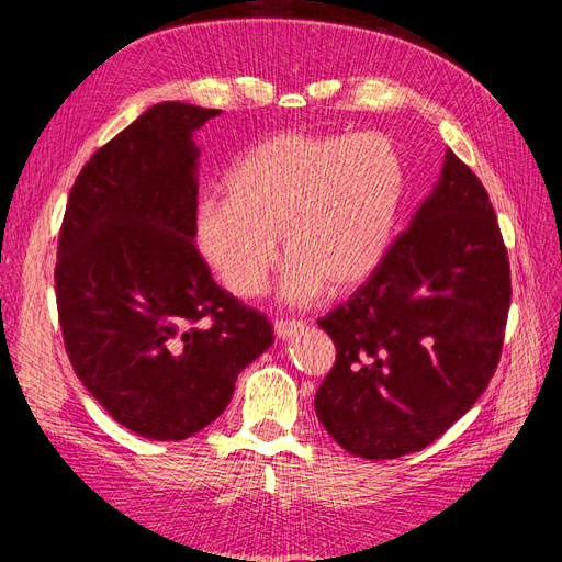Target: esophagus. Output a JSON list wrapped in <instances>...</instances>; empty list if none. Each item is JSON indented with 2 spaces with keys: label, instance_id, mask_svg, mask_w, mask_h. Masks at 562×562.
I'll use <instances>...</instances> for the list:
<instances>
[{
  "label": "esophagus",
  "instance_id": "34e87169",
  "mask_svg": "<svg viewBox=\"0 0 562 562\" xmlns=\"http://www.w3.org/2000/svg\"><path fill=\"white\" fill-rule=\"evenodd\" d=\"M274 333H278V338H292L296 330H302L304 324L296 318H274Z\"/></svg>",
  "mask_w": 562,
  "mask_h": 562
}]
</instances>
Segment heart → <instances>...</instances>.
Returning a JSON list of instances; mask_svg holds the SVG:
<instances>
[{"instance_id":"obj_1","label":"heart","mask_w":562,"mask_h":562,"mask_svg":"<svg viewBox=\"0 0 562 562\" xmlns=\"http://www.w3.org/2000/svg\"><path fill=\"white\" fill-rule=\"evenodd\" d=\"M224 200L202 202L198 246L238 296L266 290L288 256L282 296L308 304L352 290L384 258L403 193L405 166L381 133H282L262 139L224 178Z\"/></svg>"}]
</instances>
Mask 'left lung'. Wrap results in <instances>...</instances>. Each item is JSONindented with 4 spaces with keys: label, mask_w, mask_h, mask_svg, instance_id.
Masks as SVG:
<instances>
[{
    "label": "left lung",
    "mask_w": 562,
    "mask_h": 562,
    "mask_svg": "<svg viewBox=\"0 0 562 562\" xmlns=\"http://www.w3.org/2000/svg\"><path fill=\"white\" fill-rule=\"evenodd\" d=\"M509 300L493 202L447 149L408 229L348 302L318 318L336 345L314 401L321 425L345 451L374 461L432 445L491 384Z\"/></svg>",
    "instance_id": "8db88e82"
}]
</instances>
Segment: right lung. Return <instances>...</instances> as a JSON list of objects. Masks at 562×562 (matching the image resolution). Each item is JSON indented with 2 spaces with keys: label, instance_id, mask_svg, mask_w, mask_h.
Returning <instances> with one entry per match:
<instances>
[{
  "label": "right lung",
  "instance_id": "right-lung-1",
  "mask_svg": "<svg viewBox=\"0 0 562 562\" xmlns=\"http://www.w3.org/2000/svg\"><path fill=\"white\" fill-rule=\"evenodd\" d=\"M217 109L151 105L83 164L57 241L55 294L75 374L147 439L200 432L272 345L266 314L212 280L195 248L198 147Z\"/></svg>",
  "mask_w": 562,
  "mask_h": 562
}]
</instances>
